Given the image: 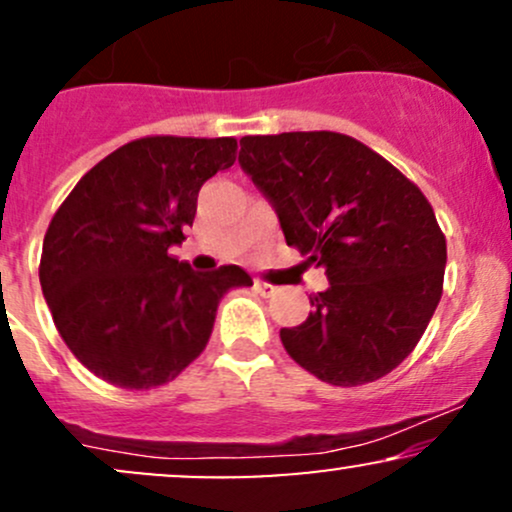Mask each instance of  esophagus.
<instances>
[{
	"label": "esophagus",
	"mask_w": 512,
	"mask_h": 512,
	"mask_svg": "<svg viewBox=\"0 0 512 512\" xmlns=\"http://www.w3.org/2000/svg\"><path fill=\"white\" fill-rule=\"evenodd\" d=\"M255 291L260 293V296L269 298V296H274V293H276V286L267 284V281H262V279H255Z\"/></svg>",
	"instance_id": "esophagus-1"
}]
</instances>
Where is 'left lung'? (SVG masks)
I'll use <instances>...</instances> for the list:
<instances>
[{
    "instance_id": "obj_1",
    "label": "left lung",
    "mask_w": 512,
    "mask_h": 512,
    "mask_svg": "<svg viewBox=\"0 0 512 512\" xmlns=\"http://www.w3.org/2000/svg\"><path fill=\"white\" fill-rule=\"evenodd\" d=\"M238 161L274 204L286 245L330 279L308 320L279 332L286 354L337 387L395 370L443 296L448 248L424 192L339 132L250 134Z\"/></svg>"
}]
</instances>
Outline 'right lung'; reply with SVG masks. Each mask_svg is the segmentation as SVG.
<instances>
[{
  "label": "right lung",
  "mask_w": 512,
  "mask_h": 512,
  "mask_svg": "<svg viewBox=\"0 0 512 512\" xmlns=\"http://www.w3.org/2000/svg\"><path fill=\"white\" fill-rule=\"evenodd\" d=\"M233 137L134 139L74 185L52 216L40 286L64 344L125 390L166 385L207 346L223 293L252 286L236 264L195 272L168 248L197 195L236 163Z\"/></svg>",
  "instance_id": "add662e5"
}]
</instances>
